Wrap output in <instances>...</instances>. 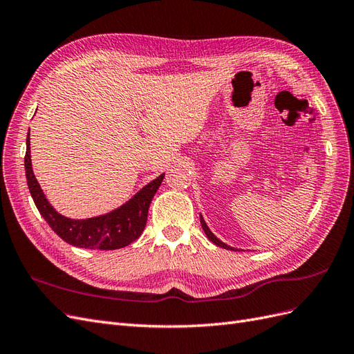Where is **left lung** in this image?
Segmentation results:
<instances>
[{"mask_svg":"<svg viewBox=\"0 0 354 354\" xmlns=\"http://www.w3.org/2000/svg\"><path fill=\"white\" fill-rule=\"evenodd\" d=\"M201 217V226H202V229H203V232H205V234H207V236H208V239L212 242V243H216L217 246H221V248H224V250H233L234 251V248H233V246H229L227 243H224V242H221L217 236H216V234H214L211 230H209V227L207 226V223H205V220H203V217L202 216H199Z\"/></svg>","mask_w":354,"mask_h":354,"instance_id":"1","label":"left lung"}]
</instances>
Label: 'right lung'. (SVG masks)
<instances>
[{
	"label": "right lung",
	"mask_w": 354,
	"mask_h": 354,
	"mask_svg": "<svg viewBox=\"0 0 354 354\" xmlns=\"http://www.w3.org/2000/svg\"><path fill=\"white\" fill-rule=\"evenodd\" d=\"M25 171L30 196L34 199L41 216L48 223V226L63 241L73 246L102 251L124 248V246L140 238L147 221L149 207H151V202L165 176V173L160 174L138 190L124 205L108 214L85 220H75L59 214L51 207L44 192H42L34 171H32L29 134L26 137Z\"/></svg>",
	"instance_id": "obj_1"
}]
</instances>
